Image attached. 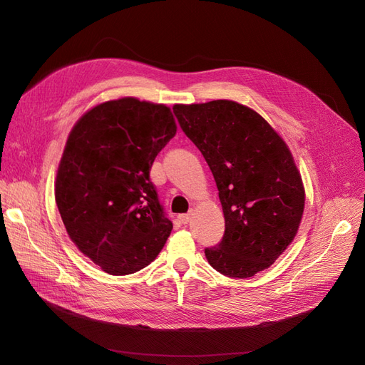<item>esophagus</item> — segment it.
I'll use <instances>...</instances> for the list:
<instances>
[{"label":"esophagus","mask_w":365,"mask_h":365,"mask_svg":"<svg viewBox=\"0 0 365 365\" xmlns=\"http://www.w3.org/2000/svg\"><path fill=\"white\" fill-rule=\"evenodd\" d=\"M178 219H179L180 224H183V225H185V224H187L189 220H191V215H189V213H183V215H179V217H178Z\"/></svg>","instance_id":"esophagus-1"}]
</instances>
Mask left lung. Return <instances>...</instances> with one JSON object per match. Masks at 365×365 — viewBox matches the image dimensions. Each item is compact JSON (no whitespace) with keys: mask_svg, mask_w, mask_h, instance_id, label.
I'll return each mask as SVG.
<instances>
[{"mask_svg":"<svg viewBox=\"0 0 365 365\" xmlns=\"http://www.w3.org/2000/svg\"><path fill=\"white\" fill-rule=\"evenodd\" d=\"M215 178L225 232L204 249L216 272L246 279L270 267L298 231L304 186L282 137L255 110L228 100L173 107Z\"/></svg>","mask_w":365,"mask_h":365,"instance_id":"1","label":"left lung"}]
</instances>
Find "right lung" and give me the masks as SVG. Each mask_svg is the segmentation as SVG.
<instances>
[{"instance_id":"obj_1","label":"right lung","mask_w":365,"mask_h":365,"mask_svg":"<svg viewBox=\"0 0 365 365\" xmlns=\"http://www.w3.org/2000/svg\"><path fill=\"white\" fill-rule=\"evenodd\" d=\"M176 130L167 106L131 97L98 104L73 126L55 200L70 239L108 274L141 270L168 239L149 173Z\"/></svg>"}]
</instances>
